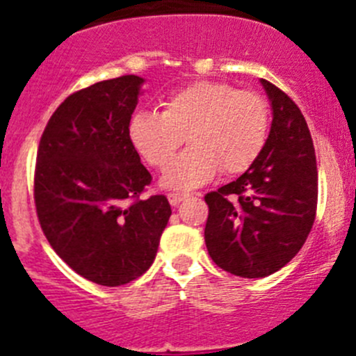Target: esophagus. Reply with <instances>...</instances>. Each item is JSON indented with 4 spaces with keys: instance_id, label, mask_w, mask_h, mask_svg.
I'll return each instance as SVG.
<instances>
[{
    "instance_id": "obj_1",
    "label": "esophagus",
    "mask_w": 356,
    "mask_h": 356,
    "mask_svg": "<svg viewBox=\"0 0 356 356\" xmlns=\"http://www.w3.org/2000/svg\"><path fill=\"white\" fill-rule=\"evenodd\" d=\"M185 197H187V194H180V193H169L168 194V200H169V203H171L172 207L180 205Z\"/></svg>"
}]
</instances>
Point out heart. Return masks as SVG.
<instances>
[{
  "label": "heart",
  "instance_id": "heart-1",
  "mask_svg": "<svg viewBox=\"0 0 356 356\" xmlns=\"http://www.w3.org/2000/svg\"><path fill=\"white\" fill-rule=\"evenodd\" d=\"M191 147L172 162L162 184L200 187L222 171H248L269 137V106L254 90L225 81H196L163 102L162 112L140 110L128 122L131 146L151 168L165 169L184 144Z\"/></svg>",
  "mask_w": 356,
  "mask_h": 356
}]
</instances>
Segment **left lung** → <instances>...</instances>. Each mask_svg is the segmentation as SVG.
<instances>
[{"label": "left lung", "instance_id": "1", "mask_svg": "<svg viewBox=\"0 0 356 356\" xmlns=\"http://www.w3.org/2000/svg\"><path fill=\"white\" fill-rule=\"evenodd\" d=\"M273 124L259 160L235 181L205 196V242L217 266L264 278L303 248L317 210V163L301 110L271 81Z\"/></svg>", "mask_w": 356, "mask_h": 356}]
</instances>
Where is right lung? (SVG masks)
Listing matches in <instances>:
<instances>
[{
	"label": "right lung",
	"mask_w": 356,
	"mask_h": 356,
	"mask_svg": "<svg viewBox=\"0 0 356 356\" xmlns=\"http://www.w3.org/2000/svg\"><path fill=\"white\" fill-rule=\"evenodd\" d=\"M143 78L97 81L53 112L37 149L33 200L55 253L83 278L118 287L149 269L171 217L128 137Z\"/></svg>",
	"instance_id": "add662e5"
}]
</instances>
